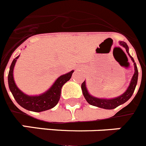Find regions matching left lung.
<instances>
[{"mask_svg":"<svg viewBox=\"0 0 146 146\" xmlns=\"http://www.w3.org/2000/svg\"><path fill=\"white\" fill-rule=\"evenodd\" d=\"M119 44H120L121 46H122L124 48H125L127 54H128L129 56L130 57L131 60H132V62H134L135 73H134L133 76H132L130 84H129V87L127 88V89L126 90L125 92H124V94H122L121 95L117 97V98H113V99H101V98H95V97H93V96H92L91 94L88 92V90L87 89H86V81H84L82 83V84H81V89H82L83 94H84V98L86 99V100L87 101L88 103L92 105V106L101 108L108 109V110L114 109L116 107H118V106H120V105L124 104V102H126L127 100H129V98L132 97V94H133L135 87H136V85H137V78H138V70H137V65H136V63L135 62L134 59L132 58V56H131V55L129 54V47L128 46H127V44L124 41H119Z\"/></svg>","mask_w":146,"mask_h":146,"instance_id":"obj_1","label":"left lung"}]
</instances>
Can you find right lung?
<instances>
[{
	"label": "right lung",
	"instance_id": "1",
	"mask_svg": "<svg viewBox=\"0 0 146 146\" xmlns=\"http://www.w3.org/2000/svg\"><path fill=\"white\" fill-rule=\"evenodd\" d=\"M19 57V55L14 59L11 62L8 76L9 89L12 93L15 100L22 108L33 112H41L54 107L60 100L62 87L67 81L70 79L74 70L60 76L53 85L43 94L36 96H29L19 89L14 82L13 71L16 62Z\"/></svg>",
	"mask_w": 146,
	"mask_h": 146
}]
</instances>
